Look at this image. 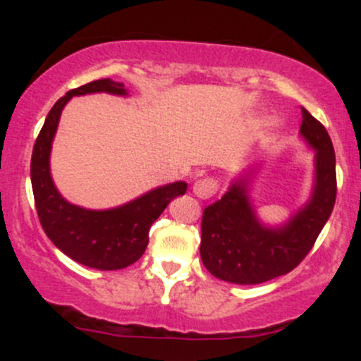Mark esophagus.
I'll return each mask as SVG.
<instances>
[{"mask_svg":"<svg viewBox=\"0 0 361 361\" xmlns=\"http://www.w3.org/2000/svg\"><path fill=\"white\" fill-rule=\"evenodd\" d=\"M217 181L212 180V178H204V180H197L193 183V193L197 195L198 198H202V200H207V198H210L212 195L217 193Z\"/></svg>","mask_w":361,"mask_h":361,"instance_id":"esophagus-1","label":"esophagus"}]
</instances>
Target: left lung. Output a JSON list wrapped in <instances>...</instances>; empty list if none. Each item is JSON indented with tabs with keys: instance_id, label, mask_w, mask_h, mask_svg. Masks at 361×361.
<instances>
[{
	"instance_id": "1",
	"label": "left lung",
	"mask_w": 361,
	"mask_h": 361,
	"mask_svg": "<svg viewBox=\"0 0 361 361\" xmlns=\"http://www.w3.org/2000/svg\"><path fill=\"white\" fill-rule=\"evenodd\" d=\"M300 135L316 151L309 202L279 227L264 226L247 195V175L233 181L202 217L200 256L215 279L263 283L292 271L312 250L336 202V157L329 134L302 109Z\"/></svg>"
}]
</instances>
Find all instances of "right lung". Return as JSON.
Listing matches in <instances>:
<instances>
[{
	"instance_id": "1",
	"label": "right lung",
	"mask_w": 361,
	"mask_h": 361,
	"mask_svg": "<svg viewBox=\"0 0 361 361\" xmlns=\"http://www.w3.org/2000/svg\"><path fill=\"white\" fill-rule=\"evenodd\" d=\"M90 93L127 97L128 91L123 82L106 78L68 91L56 102L32 152V190L42 229L54 246L85 267L97 270H122L144 255L152 222L163 214L173 198L185 195L188 185L185 181H176L157 186L135 200L109 210H90L69 204L57 192L51 176L52 140L66 103L73 97Z\"/></svg>"
}]
</instances>
